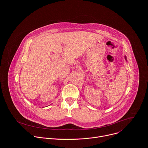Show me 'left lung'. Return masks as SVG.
Returning a JSON list of instances; mask_svg holds the SVG:
<instances>
[{"label": "left lung", "instance_id": "1", "mask_svg": "<svg viewBox=\"0 0 148 148\" xmlns=\"http://www.w3.org/2000/svg\"><path fill=\"white\" fill-rule=\"evenodd\" d=\"M125 60H126V61H127V59H126V57L125 56Z\"/></svg>", "mask_w": 148, "mask_h": 148}]
</instances>
